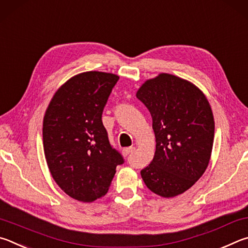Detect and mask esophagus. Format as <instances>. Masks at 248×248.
Returning <instances> with one entry per match:
<instances>
[{
    "label": "esophagus",
    "mask_w": 248,
    "mask_h": 248,
    "mask_svg": "<svg viewBox=\"0 0 248 248\" xmlns=\"http://www.w3.org/2000/svg\"><path fill=\"white\" fill-rule=\"evenodd\" d=\"M135 149H136L135 147H128V148L123 149V151H122V154H123V155H125V157H126V155L133 154L134 151H135Z\"/></svg>",
    "instance_id": "obj_1"
}]
</instances>
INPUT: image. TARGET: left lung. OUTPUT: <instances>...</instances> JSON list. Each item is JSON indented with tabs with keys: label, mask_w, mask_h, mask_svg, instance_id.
Here are the masks:
<instances>
[{
	"label": "left lung",
	"mask_w": 248,
	"mask_h": 248,
	"mask_svg": "<svg viewBox=\"0 0 248 248\" xmlns=\"http://www.w3.org/2000/svg\"><path fill=\"white\" fill-rule=\"evenodd\" d=\"M136 97L150 112L157 142L141 177L153 193L175 197L192 187L209 164L215 137L211 107L198 87L167 73L146 80Z\"/></svg>",
	"instance_id": "obj_1"
}]
</instances>
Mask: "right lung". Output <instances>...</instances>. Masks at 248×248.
Listing matches in <instances>:
<instances>
[{
  "mask_svg": "<svg viewBox=\"0 0 248 248\" xmlns=\"http://www.w3.org/2000/svg\"><path fill=\"white\" fill-rule=\"evenodd\" d=\"M115 74L85 72L56 90L43 117V150L55 183L69 197L93 202L108 193L116 166L124 162L112 148L102 112Z\"/></svg>",
  "mask_w": 248,
  "mask_h": 248,
  "instance_id": "1",
  "label": "right lung"
}]
</instances>
